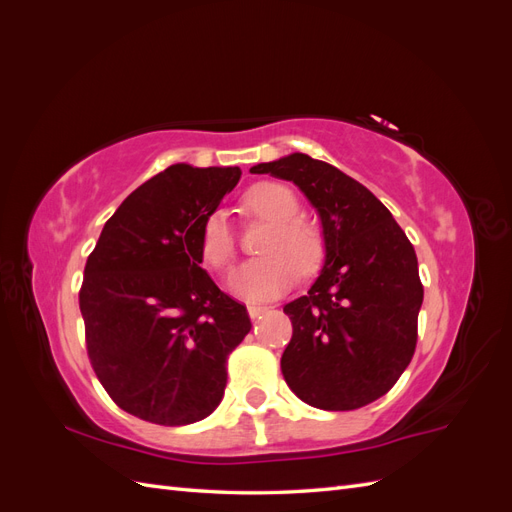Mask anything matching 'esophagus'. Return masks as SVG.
I'll list each match as a JSON object with an SVG mask.
<instances>
[{
  "instance_id": "obj_1",
  "label": "esophagus",
  "mask_w": 512,
  "mask_h": 512,
  "mask_svg": "<svg viewBox=\"0 0 512 512\" xmlns=\"http://www.w3.org/2000/svg\"><path fill=\"white\" fill-rule=\"evenodd\" d=\"M269 307L267 305H247V314H250L252 320H258L262 314H267Z\"/></svg>"
}]
</instances>
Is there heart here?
<instances>
[{"mask_svg": "<svg viewBox=\"0 0 512 512\" xmlns=\"http://www.w3.org/2000/svg\"><path fill=\"white\" fill-rule=\"evenodd\" d=\"M243 209L269 222L260 252L265 256L247 260L232 273L230 290L243 301H271L286 292L299 269L314 273L324 260L320 230L299 218V198L282 183L260 181L241 198ZM200 260L213 271H226L235 258V235L224 211H211L198 228Z\"/></svg>", "mask_w": 512, "mask_h": 512, "instance_id": "obj_1", "label": "heart"}]
</instances>
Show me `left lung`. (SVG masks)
Listing matches in <instances>:
<instances>
[{"instance_id":"8db88e82","label":"left lung","mask_w":512,"mask_h":512,"mask_svg":"<svg viewBox=\"0 0 512 512\" xmlns=\"http://www.w3.org/2000/svg\"><path fill=\"white\" fill-rule=\"evenodd\" d=\"M292 181L322 224L318 280L284 305L292 339L282 354L290 391L320 410H356L404 374L423 305L414 247L391 211L342 170L290 153L250 168Z\"/></svg>"}]
</instances>
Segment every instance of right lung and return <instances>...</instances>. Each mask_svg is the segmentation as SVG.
I'll list each match as a JSON object with an SVG mask.
<instances>
[{"instance_id": "obj_1", "label": "right lung", "mask_w": 512, "mask_h": 512, "mask_svg": "<svg viewBox=\"0 0 512 512\" xmlns=\"http://www.w3.org/2000/svg\"><path fill=\"white\" fill-rule=\"evenodd\" d=\"M237 166L173 164L136 188L89 254L79 294L91 367L115 404L156 425L220 406L226 359L252 322L200 267L198 228Z\"/></svg>"}]
</instances>
